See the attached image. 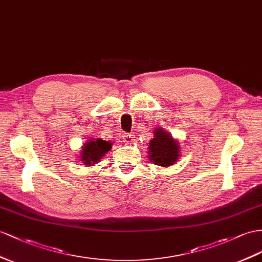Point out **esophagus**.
<instances>
[{"label": "esophagus", "mask_w": 262, "mask_h": 262, "mask_svg": "<svg viewBox=\"0 0 262 262\" xmlns=\"http://www.w3.org/2000/svg\"><path fill=\"white\" fill-rule=\"evenodd\" d=\"M123 140L125 144H132L134 140V135H132V134H126V135L123 136Z\"/></svg>", "instance_id": "34e87169"}]
</instances>
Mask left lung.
I'll return each mask as SVG.
<instances>
[{"mask_svg": "<svg viewBox=\"0 0 262 262\" xmlns=\"http://www.w3.org/2000/svg\"><path fill=\"white\" fill-rule=\"evenodd\" d=\"M148 158L157 166L169 167L178 162L180 157L179 142L164 128H154V138L148 143Z\"/></svg>", "mask_w": 262, "mask_h": 262, "instance_id": "obj_1", "label": "left lung"}]
</instances>
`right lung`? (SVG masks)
Here are the masks:
<instances>
[{
    "label": "right lung",
    "instance_id": "right-lung-1",
    "mask_svg": "<svg viewBox=\"0 0 262 262\" xmlns=\"http://www.w3.org/2000/svg\"><path fill=\"white\" fill-rule=\"evenodd\" d=\"M111 149V142H105V140L100 138H91L80 147L78 158L80 159V163L83 165H85L86 167H91L99 163L100 159Z\"/></svg>",
    "mask_w": 262,
    "mask_h": 262
}]
</instances>
